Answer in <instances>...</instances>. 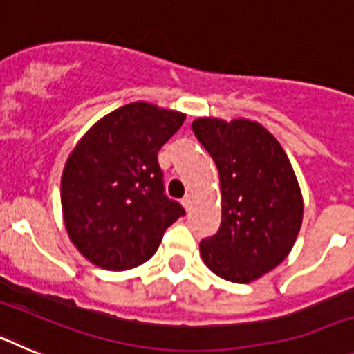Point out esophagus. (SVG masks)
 <instances>
[{"instance_id":"1","label":"esophagus","mask_w":354,"mask_h":354,"mask_svg":"<svg viewBox=\"0 0 354 354\" xmlns=\"http://www.w3.org/2000/svg\"><path fill=\"white\" fill-rule=\"evenodd\" d=\"M180 204L184 205V209H186V211H189V205H192V196H189V195L184 196V198L180 200Z\"/></svg>"}]
</instances>
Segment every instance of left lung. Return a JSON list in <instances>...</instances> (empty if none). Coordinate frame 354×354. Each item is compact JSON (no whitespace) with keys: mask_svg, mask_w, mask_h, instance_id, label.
<instances>
[{"mask_svg":"<svg viewBox=\"0 0 354 354\" xmlns=\"http://www.w3.org/2000/svg\"><path fill=\"white\" fill-rule=\"evenodd\" d=\"M193 133L220 174L221 225L200 243L209 270L250 283L274 270L292 250L303 221V196L286 150L248 118H196Z\"/></svg>","mask_w":354,"mask_h":354,"instance_id":"obj_1","label":"left lung"}]
</instances>
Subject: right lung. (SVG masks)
I'll list each match as a JSON object with an SVG mask.
<instances>
[{"instance_id":"obj_1","label":"right lung","mask_w":354,"mask_h":354,"mask_svg":"<svg viewBox=\"0 0 354 354\" xmlns=\"http://www.w3.org/2000/svg\"><path fill=\"white\" fill-rule=\"evenodd\" d=\"M186 115L131 102L95 122L62 174V211L72 245L92 264L124 271L149 261L183 205L165 195L158 152Z\"/></svg>"}]
</instances>
